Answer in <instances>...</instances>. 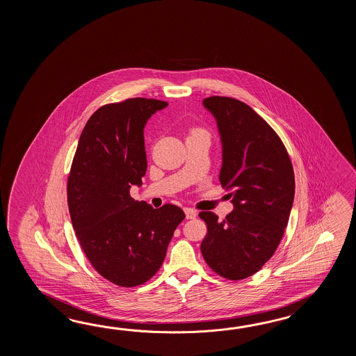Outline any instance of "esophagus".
Instances as JSON below:
<instances>
[{
    "label": "esophagus",
    "mask_w": 356,
    "mask_h": 356,
    "mask_svg": "<svg viewBox=\"0 0 356 356\" xmlns=\"http://www.w3.org/2000/svg\"><path fill=\"white\" fill-rule=\"evenodd\" d=\"M184 213H186L187 219H195L197 216V212L192 209H184Z\"/></svg>",
    "instance_id": "obj_1"
}]
</instances>
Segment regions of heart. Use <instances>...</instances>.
I'll return each instance as SVG.
<instances>
[{"label":"heart","instance_id":"obj_1","mask_svg":"<svg viewBox=\"0 0 356 356\" xmlns=\"http://www.w3.org/2000/svg\"><path fill=\"white\" fill-rule=\"evenodd\" d=\"M198 134H204V132L202 131H193L192 132V135H198Z\"/></svg>","mask_w":356,"mask_h":356}]
</instances>
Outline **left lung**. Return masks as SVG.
Returning a JSON list of instances; mask_svg holds the SVG:
<instances>
[{"instance_id":"1","label":"left lung","mask_w":356,"mask_h":356,"mask_svg":"<svg viewBox=\"0 0 356 356\" xmlns=\"http://www.w3.org/2000/svg\"><path fill=\"white\" fill-rule=\"evenodd\" d=\"M202 104L216 120L220 183L230 191L234 209L224 220L200 212L207 225L201 252L220 276L242 280L257 273L280 243L294 202V170L280 137L250 106L227 97Z\"/></svg>"}]
</instances>
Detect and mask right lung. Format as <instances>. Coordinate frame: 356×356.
I'll return each mask as SVG.
<instances>
[{
    "mask_svg": "<svg viewBox=\"0 0 356 356\" xmlns=\"http://www.w3.org/2000/svg\"><path fill=\"white\" fill-rule=\"evenodd\" d=\"M167 106L134 98L100 106L83 127L68 175V210L80 245L103 277L123 288L158 273L186 218L175 204L154 209L129 196L147 169L145 126Z\"/></svg>",
    "mask_w": 356,
    "mask_h": 356,
    "instance_id": "obj_1",
    "label": "right lung"
}]
</instances>
